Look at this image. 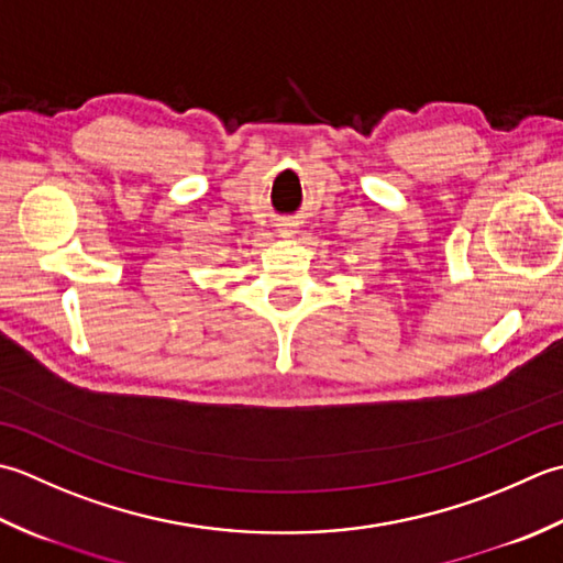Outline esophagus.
Wrapping results in <instances>:
<instances>
[{"instance_id":"1","label":"esophagus","mask_w":563,"mask_h":563,"mask_svg":"<svg viewBox=\"0 0 563 563\" xmlns=\"http://www.w3.org/2000/svg\"><path fill=\"white\" fill-rule=\"evenodd\" d=\"M294 233H296V225H294V223H289V221L279 223V235H282V238H291Z\"/></svg>"}]
</instances>
